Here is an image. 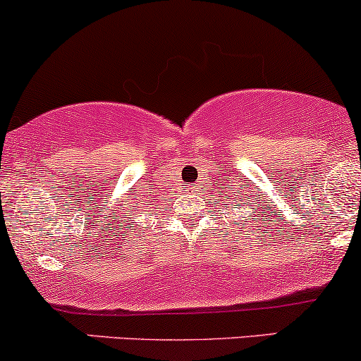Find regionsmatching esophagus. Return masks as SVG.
<instances>
[{"instance_id": "esophagus-1", "label": "esophagus", "mask_w": 361, "mask_h": 361, "mask_svg": "<svg viewBox=\"0 0 361 361\" xmlns=\"http://www.w3.org/2000/svg\"><path fill=\"white\" fill-rule=\"evenodd\" d=\"M191 189H192V191H194V189H197V185H192V188H191Z\"/></svg>"}]
</instances>
